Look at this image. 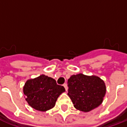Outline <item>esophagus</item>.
I'll use <instances>...</instances> for the list:
<instances>
[{
    "instance_id": "1",
    "label": "esophagus",
    "mask_w": 127,
    "mask_h": 127,
    "mask_svg": "<svg viewBox=\"0 0 127 127\" xmlns=\"http://www.w3.org/2000/svg\"><path fill=\"white\" fill-rule=\"evenodd\" d=\"M63 86L64 87V88H65V90H66V91H67V84H66V83H64L63 84Z\"/></svg>"
}]
</instances>
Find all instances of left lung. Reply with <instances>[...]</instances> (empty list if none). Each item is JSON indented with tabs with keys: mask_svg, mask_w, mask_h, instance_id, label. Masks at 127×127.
Returning a JSON list of instances; mask_svg holds the SVG:
<instances>
[{
	"mask_svg": "<svg viewBox=\"0 0 127 127\" xmlns=\"http://www.w3.org/2000/svg\"><path fill=\"white\" fill-rule=\"evenodd\" d=\"M106 93L105 83L93 75H73L68 80V95L77 109L88 112L103 102Z\"/></svg>",
	"mask_w": 127,
	"mask_h": 127,
	"instance_id": "8db88e82",
	"label": "left lung"
}]
</instances>
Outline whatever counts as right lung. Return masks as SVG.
Returning <instances> with one entry per match:
<instances>
[{
  "label": "right lung",
  "instance_id": "right-lung-1",
  "mask_svg": "<svg viewBox=\"0 0 127 127\" xmlns=\"http://www.w3.org/2000/svg\"><path fill=\"white\" fill-rule=\"evenodd\" d=\"M26 101L34 109L45 112L54 107L59 95L65 91L54 79L41 75L29 80L24 86Z\"/></svg>",
  "mask_w": 127,
  "mask_h": 127
}]
</instances>
